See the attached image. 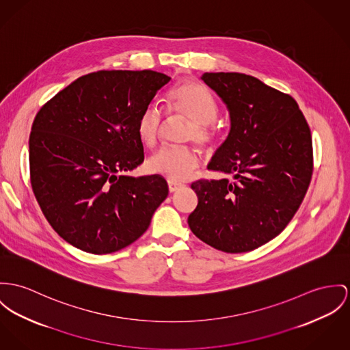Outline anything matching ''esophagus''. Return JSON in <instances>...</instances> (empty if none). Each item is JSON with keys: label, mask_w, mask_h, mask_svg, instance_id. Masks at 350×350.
Listing matches in <instances>:
<instances>
[{"label": "esophagus", "mask_w": 350, "mask_h": 350, "mask_svg": "<svg viewBox=\"0 0 350 350\" xmlns=\"http://www.w3.org/2000/svg\"><path fill=\"white\" fill-rule=\"evenodd\" d=\"M181 188H183V185L169 181V191H170V193H174V191H177V190H180Z\"/></svg>", "instance_id": "obj_1"}]
</instances>
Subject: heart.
I'll list each match as a JSON object with an SVG mask.
<instances>
[{"mask_svg": "<svg viewBox=\"0 0 350 350\" xmlns=\"http://www.w3.org/2000/svg\"><path fill=\"white\" fill-rule=\"evenodd\" d=\"M169 111L190 122L189 141L200 146H208L215 137L212 122L218 113L213 96L196 82H185L176 88L169 97ZM163 113L157 104H150L142 110L137 122V135L146 146H153L161 132ZM198 156L194 150L181 146H163L149 160L148 169L165 177L170 183H181L198 167Z\"/></svg>", "mask_w": 350, "mask_h": 350, "instance_id": "1", "label": "heart"}]
</instances>
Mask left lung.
I'll list each match as a JSON object with an SVG mask.
<instances>
[{
  "label": "left lung",
  "instance_id": "1",
  "mask_svg": "<svg viewBox=\"0 0 350 350\" xmlns=\"http://www.w3.org/2000/svg\"><path fill=\"white\" fill-rule=\"evenodd\" d=\"M226 105L230 131L208 169L234 181H197L188 217L201 241L226 253L277 237L299 208L313 173L309 125L295 98L243 73H204Z\"/></svg>",
  "mask_w": 350,
  "mask_h": 350
}]
</instances>
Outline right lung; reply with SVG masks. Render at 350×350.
<instances>
[{
  "instance_id": "1",
  "label": "right lung",
  "mask_w": 350,
  "mask_h": 350,
  "mask_svg": "<svg viewBox=\"0 0 350 350\" xmlns=\"http://www.w3.org/2000/svg\"><path fill=\"white\" fill-rule=\"evenodd\" d=\"M170 77L100 70L73 81L37 113L29 137L30 183L61 239L107 254L139 239L169 189L161 176L131 177L144 161L137 122Z\"/></svg>"
}]
</instances>
